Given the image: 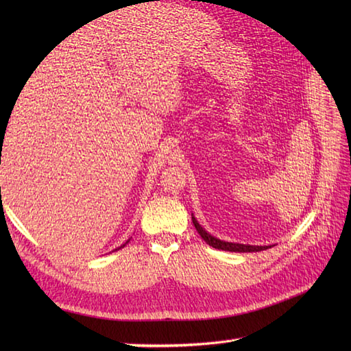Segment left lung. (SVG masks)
I'll return each mask as SVG.
<instances>
[{
    "mask_svg": "<svg viewBox=\"0 0 351 351\" xmlns=\"http://www.w3.org/2000/svg\"><path fill=\"white\" fill-rule=\"evenodd\" d=\"M191 220L193 225H195L196 230L199 232V235L204 238L206 244H210L211 247L219 249V250H226V252H261V250H267L271 245H250V244H240V243H228V241H221L219 238H215L213 235H210L206 230L199 225L197 220L195 219V215L191 214Z\"/></svg>",
    "mask_w": 351,
    "mask_h": 351,
    "instance_id": "8db88e82",
    "label": "left lung"
}]
</instances>
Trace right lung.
<instances>
[{"label":"right lung","instance_id":"add662e5","mask_svg":"<svg viewBox=\"0 0 351 351\" xmlns=\"http://www.w3.org/2000/svg\"><path fill=\"white\" fill-rule=\"evenodd\" d=\"M128 241H130V240H128ZM128 241H126V243H128ZM126 243H125V244H126ZM125 244H122V245H121V247H125ZM121 247H117V249H121ZM117 249H116V250H117Z\"/></svg>","mask_w":351,"mask_h":351}]
</instances>
